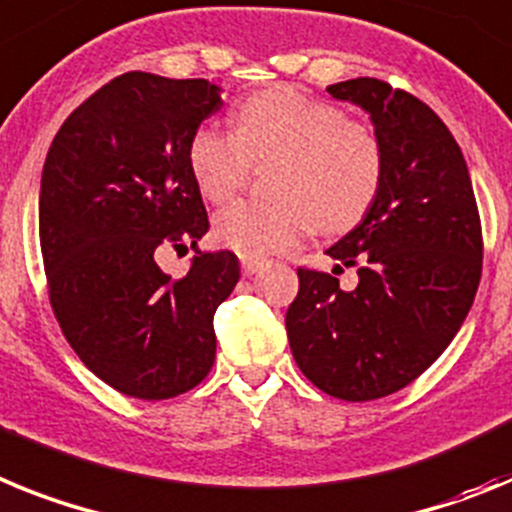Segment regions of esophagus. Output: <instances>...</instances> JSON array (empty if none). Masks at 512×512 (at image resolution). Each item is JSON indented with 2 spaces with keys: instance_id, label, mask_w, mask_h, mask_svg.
Masks as SVG:
<instances>
[{
  "instance_id": "esophagus-1",
  "label": "esophagus",
  "mask_w": 512,
  "mask_h": 512,
  "mask_svg": "<svg viewBox=\"0 0 512 512\" xmlns=\"http://www.w3.org/2000/svg\"><path fill=\"white\" fill-rule=\"evenodd\" d=\"M265 265H268V262H265V260H252V257H242V273L244 275L260 273V270L265 268Z\"/></svg>"
}]
</instances>
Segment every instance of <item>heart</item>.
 I'll return each mask as SVG.
<instances>
[{"label": "heart", "mask_w": 512, "mask_h": 512, "mask_svg": "<svg viewBox=\"0 0 512 512\" xmlns=\"http://www.w3.org/2000/svg\"><path fill=\"white\" fill-rule=\"evenodd\" d=\"M268 203H234L213 221L221 247L242 257L293 250L311 231L340 234L366 219L384 185V144L368 123L296 87L250 95L234 131L206 121L188 144L195 185L211 203L231 201L252 164L273 162Z\"/></svg>", "instance_id": "b5f03b06"}]
</instances>
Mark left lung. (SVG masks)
Here are the masks:
<instances>
[{"instance_id": "8db88e82", "label": "left lung", "mask_w": 512, "mask_h": 512, "mask_svg": "<svg viewBox=\"0 0 512 512\" xmlns=\"http://www.w3.org/2000/svg\"><path fill=\"white\" fill-rule=\"evenodd\" d=\"M371 113L384 185L327 255L358 270L355 291L299 268L286 311L291 353L311 384L345 402L404 389L448 348L482 278V221L464 154L422 100L371 77L327 87Z\"/></svg>"}]
</instances>
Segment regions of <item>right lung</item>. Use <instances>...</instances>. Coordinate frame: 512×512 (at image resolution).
Returning <instances> with one entry per match:
<instances>
[{
	"label": "right lung",
	"mask_w": 512,
	"mask_h": 512,
	"mask_svg": "<svg viewBox=\"0 0 512 512\" xmlns=\"http://www.w3.org/2000/svg\"><path fill=\"white\" fill-rule=\"evenodd\" d=\"M221 108L206 79L128 71L59 128L41 177L48 299L79 361L115 391L185 394L216 358L213 314L239 281L231 252H195L182 278L157 265L208 231L190 136Z\"/></svg>",
	"instance_id": "right-lung-1"
}]
</instances>
